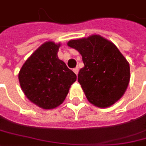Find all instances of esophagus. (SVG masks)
Here are the masks:
<instances>
[{"label": "esophagus", "mask_w": 146, "mask_h": 146, "mask_svg": "<svg viewBox=\"0 0 146 146\" xmlns=\"http://www.w3.org/2000/svg\"><path fill=\"white\" fill-rule=\"evenodd\" d=\"M73 71L75 73V75H77L78 74H79V68H78V67H75V68L73 69Z\"/></svg>", "instance_id": "esophagus-1"}]
</instances>
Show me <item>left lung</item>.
I'll use <instances>...</instances> for the list:
<instances>
[{"mask_svg":"<svg viewBox=\"0 0 146 146\" xmlns=\"http://www.w3.org/2000/svg\"><path fill=\"white\" fill-rule=\"evenodd\" d=\"M82 56L84 67L78 82L89 102L99 108L113 105L125 94L130 79L129 64L111 41L92 35L67 42Z\"/></svg>","mask_w":146,"mask_h":146,"instance_id":"8db88e82","label":"left lung"}]
</instances>
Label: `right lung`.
Segmentation results:
<instances>
[{
    "label": "right lung",
    "mask_w": 146,
    "mask_h": 146,
    "mask_svg": "<svg viewBox=\"0 0 146 146\" xmlns=\"http://www.w3.org/2000/svg\"><path fill=\"white\" fill-rule=\"evenodd\" d=\"M60 46V43L45 42L29 56L18 74L25 96L42 109H54L62 104L77 79L59 59Z\"/></svg>",
    "instance_id": "1"
}]
</instances>
